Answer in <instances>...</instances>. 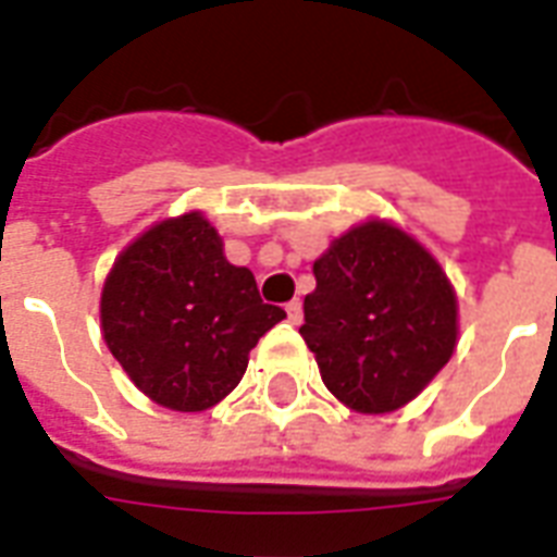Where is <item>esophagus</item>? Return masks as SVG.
Masks as SVG:
<instances>
[{
	"label": "esophagus",
	"instance_id": "esophagus-1",
	"mask_svg": "<svg viewBox=\"0 0 557 557\" xmlns=\"http://www.w3.org/2000/svg\"><path fill=\"white\" fill-rule=\"evenodd\" d=\"M284 311H287V320H290L294 325L302 323V302H299V299H294V302L284 305Z\"/></svg>",
	"mask_w": 557,
	"mask_h": 557
}]
</instances>
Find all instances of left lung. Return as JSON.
<instances>
[{"label": "left lung", "mask_w": 557, "mask_h": 557, "mask_svg": "<svg viewBox=\"0 0 557 557\" xmlns=\"http://www.w3.org/2000/svg\"><path fill=\"white\" fill-rule=\"evenodd\" d=\"M313 278L299 334L325 387L352 411L403 408L453 358V284L403 228L355 225L313 261Z\"/></svg>", "instance_id": "1"}]
</instances>
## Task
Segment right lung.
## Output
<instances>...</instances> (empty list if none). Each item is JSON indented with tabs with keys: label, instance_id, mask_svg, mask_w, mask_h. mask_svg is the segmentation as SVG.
<instances>
[{
	"label": "right lung",
	"instance_id": "right-lung-1",
	"mask_svg": "<svg viewBox=\"0 0 557 557\" xmlns=\"http://www.w3.org/2000/svg\"><path fill=\"white\" fill-rule=\"evenodd\" d=\"M102 334L128 379L170 411H205L240 384L249 352L287 313L225 261L199 211L125 246L102 287Z\"/></svg>",
	"mask_w": 557,
	"mask_h": 557
}]
</instances>
